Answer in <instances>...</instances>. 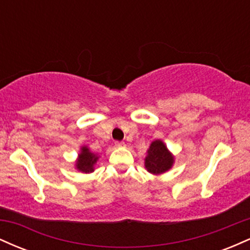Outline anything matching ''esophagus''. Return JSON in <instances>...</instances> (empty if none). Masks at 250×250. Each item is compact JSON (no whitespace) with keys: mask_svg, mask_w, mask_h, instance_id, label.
<instances>
[{"mask_svg":"<svg viewBox=\"0 0 250 250\" xmlns=\"http://www.w3.org/2000/svg\"><path fill=\"white\" fill-rule=\"evenodd\" d=\"M115 147H117V148H122V147H125V142L116 141V142H115Z\"/></svg>","mask_w":250,"mask_h":250,"instance_id":"1","label":"esophagus"}]
</instances>
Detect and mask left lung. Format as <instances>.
I'll return each mask as SVG.
<instances>
[{
  "instance_id": "8db88e82",
  "label": "left lung",
  "mask_w": 250,
  "mask_h": 250,
  "mask_svg": "<svg viewBox=\"0 0 250 250\" xmlns=\"http://www.w3.org/2000/svg\"><path fill=\"white\" fill-rule=\"evenodd\" d=\"M174 165V156L161 140L151 142L145 160V167L150 174L160 175L168 171Z\"/></svg>"
}]
</instances>
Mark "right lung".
I'll use <instances>...</instances> for the list:
<instances>
[{
	"label": "right lung",
	"instance_id": "1",
	"mask_svg": "<svg viewBox=\"0 0 250 250\" xmlns=\"http://www.w3.org/2000/svg\"><path fill=\"white\" fill-rule=\"evenodd\" d=\"M99 160V156L96 154L91 153L88 147H82L81 153L79 154V159L76 161L77 170L82 171V173L89 174L94 171V165Z\"/></svg>",
	"mask_w": 250,
	"mask_h": 250
}]
</instances>
